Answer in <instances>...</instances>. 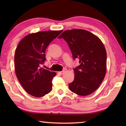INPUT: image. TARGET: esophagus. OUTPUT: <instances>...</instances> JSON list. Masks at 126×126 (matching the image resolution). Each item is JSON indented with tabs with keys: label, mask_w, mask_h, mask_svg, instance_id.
Returning <instances> with one entry per match:
<instances>
[{
	"label": "esophagus",
	"mask_w": 126,
	"mask_h": 126,
	"mask_svg": "<svg viewBox=\"0 0 126 126\" xmlns=\"http://www.w3.org/2000/svg\"><path fill=\"white\" fill-rule=\"evenodd\" d=\"M64 72H65V71H61V72H58V74L62 75V74H64Z\"/></svg>",
	"instance_id": "esophagus-1"
}]
</instances>
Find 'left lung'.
Wrapping results in <instances>:
<instances>
[{
  "mask_svg": "<svg viewBox=\"0 0 126 126\" xmlns=\"http://www.w3.org/2000/svg\"><path fill=\"white\" fill-rule=\"evenodd\" d=\"M58 38L68 44L74 59H79L80 65L74 68V80L69 88L77 94L85 96L98 88L106 73L107 53L101 39L83 29L67 30Z\"/></svg>",
  "mask_w": 126,
  "mask_h": 126,
  "instance_id": "left-lung-1",
  "label": "left lung"
}]
</instances>
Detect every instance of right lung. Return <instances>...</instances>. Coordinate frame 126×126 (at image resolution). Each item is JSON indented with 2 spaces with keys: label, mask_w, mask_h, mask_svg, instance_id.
Returning <instances> with one entry per match:
<instances>
[{
  "label": "right lung",
  "mask_w": 126,
  "mask_h": 126,
  "mask_svg": "<svg viewBox=\"0 0 126 126\" xmlns=\"http://www.w3.org/2000/svg\"><path fill=\"white\" fill-rule=\"evenodd\" d=\"M62 31L30 34L20 40L14 56L15 71L23 88L35 97H43L52 91L54 72L40 67L46 60L45 52L49 44Z\"/></svg>",
  "instance_id": "obj_1"
}]
</instances>
